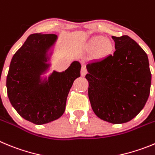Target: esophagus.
I'll return each mask as SVG.
<instances>
[{
	"instance_id": "obj_1",
	"label": "esophagus",
	"mask_w": 155,
	"mask_h": 155,
	"mask_svg": "<svg viewBox=\"0 0 155 155\" xmlns=\"http://www.w3.org/2000/svg\"><path fill=\"white\" fill-rule=\"evenodd\" d=\"M87 73V68H86V67L82 66L81 71V76H83V77L85 76Z\"/></svg>"
}]
</instances>
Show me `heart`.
I'll use <instances>...</instances> for the list:
<instances>
[{"instance_id": "1", "label": "heart", "mask_w": 155, "mask_h": 155, "mask_svg": "<svg viewBox=\"0 0 155 155\" xmlns=\"http://www.w3.org/2000/svg\"><path fill=\"white\" fill-rule=\"evenodd\" d=\"M88 48L91 50L97 49V54L100 58H106L114 51L113 43L104 36L93 37L89 41Z\"/></svg>"}]
</instances>
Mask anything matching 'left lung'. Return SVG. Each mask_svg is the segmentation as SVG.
<instances>
[{"instance_id":"1","label":"left lung","mask_w":155,"mask_h":155,"mask_svg":"<svg viewBox=\"0 0 155 155\" xmlns=\"http://www.w3.org/2000/svg\"><path fill=\"white\" fill-rule=\"evenodd\" d=\"M115 51L86 68L88 97L99 118L112 124L130 121L145 105L151 74L147 54L130 37L112 36Z\"/></svg>"}]
</instances>
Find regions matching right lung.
I'll return each instance as SVG.
<instances>
[{"label": "right lung", "instance_id": "1", "mask_svg": "<svg viewBox=\"0 0 155 155\" xmlns=\"http://www.w3.org/2000/svg\"><path fill=\"white\" fill-rule=\"evenodd\" d=\"M58 39L55 35H31L11 59L7 76L8 96L11 105L25 120L44 124L58 119L65 110L67 97L81 76L79 61L64 71H54L43 78L51 64L49 51Z\"/></svg>", "mask_w": 155, "mask_h": 155}]
</instances>
